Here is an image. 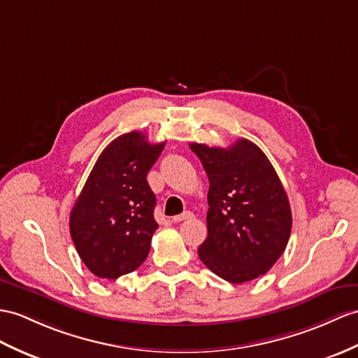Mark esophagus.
<instances>
[{
  "mask_svg": "<svg viewBox=\"0 0 358 358\" xmlns=\"http://www.w3.org/2000/svg\"><path fill=\"white\" fill-rule=\"evenodd\" d=\"M191 217H193V214H191L189 211H187V213H184V214L174 215V217H173V222H184V220L191 219Z\"/></svg>",
  "mask_w": 358,
  "mask_h": 358,
  "instance_id": "1",
  "label": "esophagus"
}]
</instances>
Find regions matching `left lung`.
<instances>
[{"label": "left lung", "instance_id": "8db88e82", "mask_svg": "<svg viewBox=\"0 0 358 358\" xmlns=\"http://www.w3.org/2000/svg\"><path fill=\"white\" fill-rule=\"evenodd\" d=\"M208 174V237L202 263L232 284L255 280L282 255L292 209L280 178L257 144L240 138L226 147L191 143Z\"/></svg>", "mask_w": 358, "mask_h": 358}]
</instances>
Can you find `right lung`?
<instances>
[{
  "label": "right lung",
  "instance_id": "add662e5",
  "mask_svg": "<svg viewBox=\"0 0 358 358\" xmlns=\"http://www.w3.org/2000/svg\"><path fill=\"white\" fill-rule=\"evenodd\" d=\"M165 143L150 144L143 132L113 139L101 152L69 215L78 257L91 272L117 280L141 266L158 229L156 197L147 173Z\"/></svg>",
  "mask_w": 358,
  "mask_h": 358
}]
</instances>
